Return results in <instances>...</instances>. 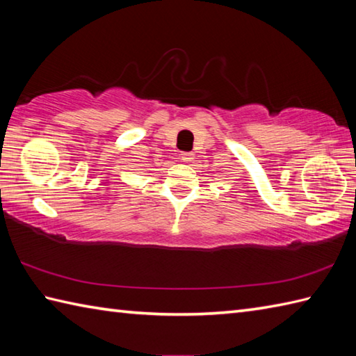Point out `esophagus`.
<instances>
[{
	"label": "esophagus",
	"instance_id": "1",
	"mask_svg": "<svg viewBox=\"0 0 356 356\" xmlns=\"http://www.w3.org/2000/svg\"><path fill=\"white\" fill-rule=\"evenodd\" d=\"M180 157H182L184 162H191L193 161V153H186V151H184V153L180 154Z\"/></svg>",
	"mask_w": 356,
	"mask_h": 356
}]
</instances>
